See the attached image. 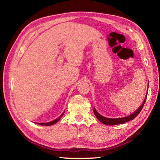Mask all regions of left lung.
Here are the masks:
<instances>
[{
    "label": "left lung",
    "mask_w": 160,
    "mask_h": 160,
    "mask_svg": "<svg viewBox=\"0 0 160 160\" xmlns=\"http://www.w3.org/2000/svg\"><path fill=\"white\" fill-rule=\"evenodd\" d=\"M148 85H149V81H148ZM149 88V85H148ZM147 95H148V91H147V94L146 98H145V99L143 101V103L141 105V106L135 111H134L133 113H132V114H131L130 115L126 116V117L124 118H105L104 116L100 115L98 111H96L95 108H93V113L95 114V115L96 116V118L98 119V120L100 122H101L102 123L105 124V125H118V124H122L124 123L127 122H129L130 120H133L136 116L139 113L140 111L142 109L144 103L146 102V98H147Z\"/></svg>",
    "instance_id": "obj_1"
}]
</instances>
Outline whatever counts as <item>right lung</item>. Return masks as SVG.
Instances as JSON below:
<instances>
[{"label":"right lung","instance_id":"1","mask_svg":"<svg viewBox=\"0 0 160 160\" xmlns=\"http://www.w3.org/2000/svg\"><path fill=\"white\" fill-rule=\"evenodd\" d=\"M64 113H65V111H64V112L62 113L59 116V118H57V119H55V120H52V121H51V122H47V123H37V124H38V125H45V126H49V125H52L55 124V123H56L57 122H59V121L61 119V118H62V116L63 115Z\"/></svg>","mask_w":160,"mask_h":160}]
</instances>
